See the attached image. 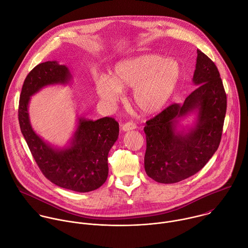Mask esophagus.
Here are the masks:
<instances>
[{
	"mask_svg": "<svg viewBox=\"0 0 248 248\" xmlns=\"http://www.w3.org/2000/svg\"><path fill=\"white\" fill-rule=\"evenodd\" d=\"M135 128H136V124L134 123H131V122L125 123L124 124H123V127H122V129L124 131H129V130H132V129H135Z\"/></svg>",
	"mask_w": 248,
	"mask_h": 248,
	"instance_id": "34e87169",
	"label": "esophagus"
}]
</instances>
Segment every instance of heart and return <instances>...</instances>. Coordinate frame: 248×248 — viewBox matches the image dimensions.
<instances>
[{
    "label": "heart",
    "mask_w": 248,
    "mask_h": 248,
    "mask_svg": "<svg viewBox=\"0 0 248 248\" xmlns=\"http://www.w3.org/2000/svg\"><path fill=\"white\" fill-rule=\"evenodd\" d=\"M182 78L177 60L143 54L116 63L111 77L101 76L95 84L98 96L110 103L119 100L122 90L133 88L131 102L143 115L160 112L170 101Z\"/></svg>",
    "instance_id": "obj_1"
}]
</instances>
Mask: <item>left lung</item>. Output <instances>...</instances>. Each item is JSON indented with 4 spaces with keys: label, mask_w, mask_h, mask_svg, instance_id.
<instances>
[{
    "label": "left lung",
    "mask_w": 248,
    "mask_h": 248,
    "mask_svg": "<svg viewBox=\"0 0 248 248\" xmlns=\"http://www.w3.org/2000/svg\"><path fill=\"white\" fill-rule=\"evenodd\" d=\"M192 81L197 88L182 104L174 103L146 122L145 171L160 184H175L199 172L217 151L227 97L215 62L197 50ZM196 116L191 127L180 120Z\"/></svg>",
    "instance_id": "obj_1"
}]
</instances>
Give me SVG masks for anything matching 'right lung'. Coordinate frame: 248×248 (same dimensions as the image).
<instances>
[{
	"label": "right lung",
	"instance_id": "right-lung-1",
	"mask_svg": "<svg viewBox=\"0 0 248 248\" xmlns=\"http://www.w3.org/2000/svg\"><path fill=\"white\" fill-rule=\"evenodd\" d=\"M72 75L57 61L41 62L27 75L19 100L21 132L42 174L54 185L76 192L100 187L108 177V154L119 137V124L110 117L96 121L78 118L69 144L56 148L32 129L28 107L31 96L50 85H66Z\"/></svg>",
	"mask_w": 248,
	"mask_h": 248
}]
</instances>
